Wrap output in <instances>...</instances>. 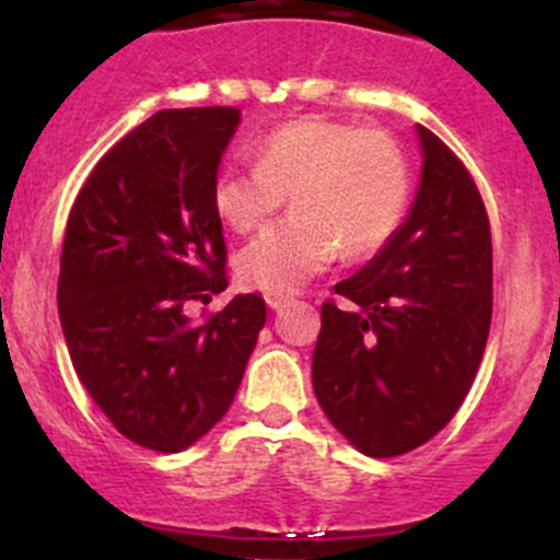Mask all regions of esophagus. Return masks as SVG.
Masks as SVG:
<instances>
[{"instance_id":"esophagus-1","label":"esophagus","mask_w":560,"mask_h":560,"mask_svg":"<svg viewBox=\"0 0 560 560\" xmlns=\"http://www.w3.org/2000/svg\"><path fill=\"white\" fill-rule=\"evenodd\" d=\"M266 302H268V307H271V311H281V307H284L289 300L287 298H279V294H268Z\"/></svg>"}]
</instances>
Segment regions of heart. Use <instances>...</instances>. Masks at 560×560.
I'll return each instance as SVG.
<instances>
[{"label": "heart", "instance_id": "1", "mask_svg": "<svg viewBox=\"0 0 560 560\" xmlns=\"http://www.w3.org/2000/svg\"><path fill=\"white\" fill-rule=\"evenodd\" d=\"M289 195L294 215L262 231L236 255L244 287L298 292L342 249L361 260L402 226L410 171L400 144L378 128L302 118L255 144V165L229 163L213 178V208L247 234L279 213Z\"/></svg>", "mask_w": 560, "mask_h": 560}]
</instances>
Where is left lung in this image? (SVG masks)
Instances as JSON below:
<instances>
[{"label":"left lung","mask_w":560,"mask_h":560,"mask_svg":"<svg viewBox=\"0 0 560 560\" xmlns=\"http://www.w3.org/2000/svg\"><path fill=\"white\" fill-rule=\"evenodd\" d=\"M421 182L397 234L320 305L313 389L352 447H421L466 400L492 320V236L458 158L429 128Z\"/></svg>","instance_id":"left-lung-1"}]
</instances>
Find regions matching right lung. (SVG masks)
Returning <instances> with one entry per match:
<instances>
[{
    "instance_id": "obj_1",
    "label": "right lung",
    "mask_w": 560,
    "mask_h": 560,
    "mask_svg": "<svg viewBox=\"0 0 560 560\" xmlns=\"http://www.w3.org/2000/svg\"><path fill=\"white\" fill-rule=\"evenodd\" d=\"M242 113L160 110L94 165L62 242L57 307L75 374L120 434L178 453L234 400L266 324L236 294L202 324L184 313L226 289L213 178Z\"/></svg>"
}]
</instances>
